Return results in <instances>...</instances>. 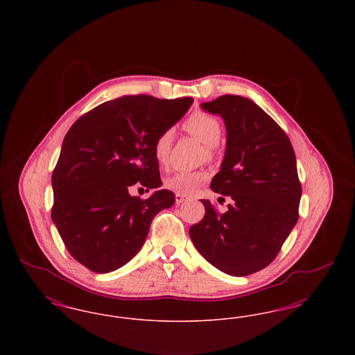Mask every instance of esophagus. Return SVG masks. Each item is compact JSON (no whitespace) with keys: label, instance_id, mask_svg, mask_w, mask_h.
Returning a JSON list of instances; mask_svg holds the SVG:
<instances>
[{"label":"esophagus","instance_id":"esophagus-1","mask_svg":"<svg viewBox=\"0 0 355 355\" xmlns=\"http://www.w3.org/2000/svg\"><path fill=\"white\" fill-rule=\"evenodd\" d=\"M189 198L187 197H185V196H182V194H175V202L178 203H182L186 202Z\"/></svg>","mask_w":355,"mask_h":355}]
</instances>
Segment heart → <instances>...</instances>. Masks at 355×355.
Segmentation results:
<instances>
[{"label":"heart","instance_id":"heart-1","mask_svg":"<svg viewBox=\"0 0 355 355\" xmlns=\"http://www.w3.org/2000/svg\"><path fill=\"white\" fill-rule=\"evenodd\" d=\"M184 129L189 135L200 139L205 146L209 148V150L220 144L222 126L220 121L211 114H207L205 112L191 114L186 119ZM173 142L174 130L171 128L164 129L155 137L153 144V152L159 165H165L168 162ZM206 180L207 174L205 171H177L166 180L165 185L178 194L193 196Z\"/></svg>","mask_w":355,"mask_h":355}]
</instances>
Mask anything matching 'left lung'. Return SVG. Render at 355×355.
Wrapping results in <instances>:
<instances>
[{
    "instance_id": "8db88e82",
    "label": "left lung",
    "mask_w": 355,
    "mask_h": 355,
    "mask_svg": "<svg viewBox=\"0 0 355 355\" xmlns=\"http://www.w3.org/2000/svg\"><path fill=\"white\" fill-rule=\"evenodd\" d=\"M201 107L225 121L226 153L210 189L233 202L222 214L201 200L205 217L189 234L214 268L249 275L270 265L300 217L295 154L284 129L249 98L225 94Z\"/></svg>"
}]
</instances>
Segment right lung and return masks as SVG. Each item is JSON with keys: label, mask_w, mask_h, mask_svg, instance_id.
Masks as SVG:
<instances>
[{"label": "right lung", "mask_w": 355, "mask_h": 355, "mask_svg": "<svg viewBox=\"0 0 355 355\" xmlns=\"http://www.w3.org/2000/svg\"><path fill=\"white\" fill-rule=\"evenodd\" d=\"M191 103V97L123 96L96 106L69 129L51 175V220L70 255L89 270L110 272L128 263L153 218L175 202L170 190L141 200L129 187L162 185L154 139Z\"/></svg>", "instance_id": "add662e5"}]
</instances>
